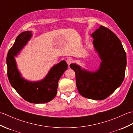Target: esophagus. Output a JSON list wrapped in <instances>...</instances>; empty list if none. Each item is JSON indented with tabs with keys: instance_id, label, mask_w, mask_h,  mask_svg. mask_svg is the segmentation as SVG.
Instances as JSON below:
<instances>
[{
	"instance_id": "1",
	"label": "esophagus",
	"mask_w": 133,
	"mask_h": 133,
	"mask_svg": "<svg viewBox=\"0 0 133 133\" xmlns=\"http://www.w3.org/2000/svg\"><path fill=\"white\" fill-rule=\"evenodd\" d=\"M66 62H67V63L68 64V65L71 64L73 62L72 59L71 58H68L66 59Z\"/></svg>"
}]
</instances>
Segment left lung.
I'll list each match as a JSON object with an SVG mask.
<instances>
[{
    "instance_id": "8db88e82",
    "label": "left lung",
    "mask_w": 133,
    "mask_h": 133,
    "mask_svg": "<svg viewBox=\"0 0 133 133\" xmlns=\"http://www.w3.org/2000/svg\"><path fill=\"white\" fill-rule=\"evenodd\" d=\"M93 44L101 59L100 68L94 72L82 70L75 64L70 67L75 72L77 87L83 97L95 100L108 97L123 81L126 54L116 35L103 26L93 32Z\"/></svg>"
}]
</instances>
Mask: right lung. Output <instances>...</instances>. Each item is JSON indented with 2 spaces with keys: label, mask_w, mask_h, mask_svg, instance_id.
Instances as JSON below:
<instances>
[{
  "label": "right lung",
  "mask_w": 133,
  "mask_h": 133,
  "mask_svg": "<svg viewBox=\"0 0 133 133\" xmlns=\"http://www.w3.org/2000/svg\"><path fill=\"white\" fill-rule=\"evenodd\" d=\"M31 35V31L21 33L8 51L7 56V76L11 86L24 100L33 103H47L56 96L58 81L67 69V64L64 61H62L55 65L42 81L30 82L24 79L16 68L14 56L26 44Z\"/></svg>",
  "instance_id": "add662e5"
}]
</instances>
